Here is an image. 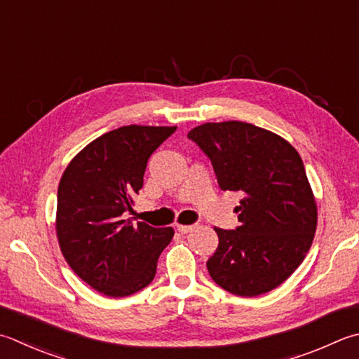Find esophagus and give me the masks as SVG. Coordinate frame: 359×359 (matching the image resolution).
Masks as SVG:
<instances>
[{
	"label": "esophagus",
	"mask_w": 359,
	"mask_h": 359,
	"mask_svg": "<svg viewBox=\"0 0 359 359\" xmlns=\"http://www.w3.org/2000/svg\"><path fill=\"white\" fill-rule=\"evenodd\" d=\"M196 229V224H193V226H180V224H177V230L180 231V233H189V231H193Z\"/></svg>",
	"instance_id": "esophagus-1"
}]
</instances>
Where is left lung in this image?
Listing matches in <instances>:
<instances>
[{"label": "left lung", "mask_w": 359, "mask_h": 359, "mask_svg": "<svg viewBox=\"0 0 359 359\" xmlns=\"http://www.w3.org/2000/svg\"><path fill=\"white\" fill-rule=\"evenodd\" d=\"M212 160L224 191L241 193L240 227H215L219 244L207 269L222 290L255 297L282 285L311 248L318 205L299 152L277 133L243 121L188 132Z\"/></svg>", "instance_id": "8db88e82"}]
</instances>
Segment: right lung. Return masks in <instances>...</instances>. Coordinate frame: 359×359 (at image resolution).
Listing matches in <instances>:
<instances>
[{"mask_svg":"<svg viewBox=\"0 0 359 359\" xmlns=\"http://www.w3.org/2000/svg\"><path fill=\"white\" fill-rule=\"evenodd\" d=\"M175 129L132 124L110 130L83 147L62 175L55 213L60 250L104 296L126 297L149 285L172 240V227L133 224L124 212H132L147 160Z\"/></svg>","mask_w":359,"mask_h":359,"instance_id":"1","label":"right lung"}]
</instances>
